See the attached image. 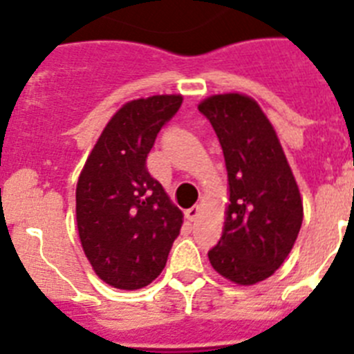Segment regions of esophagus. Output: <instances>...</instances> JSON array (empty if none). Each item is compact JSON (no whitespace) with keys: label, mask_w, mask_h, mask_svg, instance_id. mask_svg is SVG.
I'll list each match as a JSON object with an SVG mask.
<instances>
[{"label":"esophagus","mask_w":354,"mask_h":354,"mask_svg":"<svg viewBox=\"0 0 354 354\" xmlns=\"http://www.w3.org/2000/svg\"><path fill=\"white\" fill-rule=\"evenodd\" d=\"M198 214H200V205H193L192 209H187L186 211V218L189 221H195L196 218H198Z\"/></svg>","instance_id":"1"}]
</instances>
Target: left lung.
Returning a JSON list of instances; mask_svg holds the SVG:
<instances>
[{
  "label": "left lung",
  "instance_id": "8db88e82",
  "mask_svg": "<svg viewBox=\"0 0 354 354\" xmlns=\"http://www.w3.org/2000/svg\"><path fill=\"white\" fill-rule=\"evenodd\" d=\"M198 111L223 149L230 204L209 261L239 286L270 278L283 264L303 221V202L271 122L252 97H207Z\"/></svg>",
  "mask_w": 354,
  "mask_h": 354
}]
</instances>
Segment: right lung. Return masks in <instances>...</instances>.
<instances>
[{"label": "right lung", "instance_id": "obj_1", "mask_svg": "<svg viewBox=\"0 0 354 354\" xmlns=\"http://www.w3.org/2000/svg\"><path fill=\"white\" fill-rule=\"evenodd\" d=\"M180 104V95H152L122 106L77 180L81 246L97 277L117 289L156 280L183 227V212L147 170L156 136Z\"/></svg>", "mask_w": 354, "mask_h": 354}]
</instances>
